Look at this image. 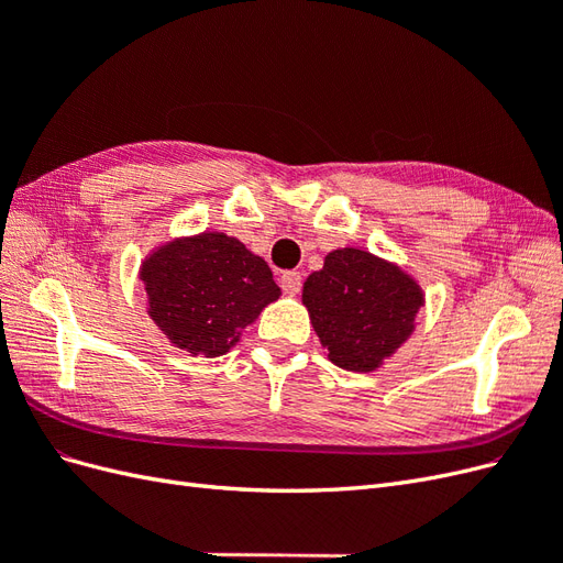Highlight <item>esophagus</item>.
<instances>
[{"label":"esophagus","mask_w":563,"mask_h":563,"mask_svg":"<svg viewBox=\"0 0 563 563\" xmlns=\"http://www.w3.org/2000/svg\"><path fill=\"white\" fill-rule=\"evenodd\" d=\"M300 286H302V277H300V272H284L282 275V288H284V294H288V296H298L300 294Z\"/></svg>","instance_id":"obj_1"}]
</instances>
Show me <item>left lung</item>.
<instances>
[{
    "label": "left lung",
    "mask_w": 563,
    "mask_h": 563,
    "mask_svg": "<svg viewBox=\"0 0 563 563\" xmlns=\"http://www.w3.org/2000/svg\"><path fill=\"white\" fill-rule=\"evenodd\" d=\"M302 305L329 360L371 373L413 335L424 291L399 263L345 246L327 253L323 267L305 279Z\"/></svg>",
    "instance_id": "left-lung-1"
}]
</instances>
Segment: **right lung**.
<instances>
[{
    "label": "right lung",
    "instance_id": "1",
    "mask_svg": "<svg viewBox=\"0 0 563 563\" xmlns=\"http://www.w3.org/2000/svg\"><path fill=\"white\" fill-rule=\"evenodd\" d=\"M145 312L164 338L192 356H223L282 288L269 265L225 232L172 236L139 269Z\"/></svg>",
    "mask_w": 563,
    "mask_h": 563
}]
</instances>
